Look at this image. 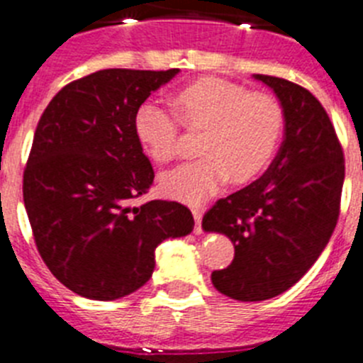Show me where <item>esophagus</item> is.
Segmentation results:
<instances>
[{"label":"esophagus","mask_w":363,"mask_h":363,"mask_svg":"<svg viewBox=\"0 0 363 363\" xmlns=\"http://www.w3.org/2000/svg\"><path fill=\"white\" fill-rule=\"evenodd\" d=\"M192 216H194V221H196V227H194V230H196V233H201V216H203V211H201V207H192Z\"/></svg>","instance_id":"esophagus-1"}]
</instances>
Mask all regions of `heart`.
<instances>
[{
    "label": "heart",
    "instance_id": "b5f03b06",
    "mask_svg": "<svg viewBox=\"0 0 363 363\" xmlns=\"http://www.w3.org/2000/svg\"><path fill=\"white\" fill-rule=\"evenodd\" d=\"M176 114L156 101L134 112V134L150 160L169 163L182 150V127L200 133L201 158L162 176L167 196L198 203L230 182L245 185L265 172L280 149L285 108L277 96L221 78H201L171 94Z\"/></svg>",
    "mask_w": 363,
    "mask_h": 363
}]
</instances>
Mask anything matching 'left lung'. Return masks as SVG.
I'll return each mask as SVG.
<instances>
[{
    "label": "left lung",
    "instance_id": "obj_1",
    "mask_svg": "<svg viewBox=\"0 0 363 363\" xmlns=\"http://www.w3.org/2000/svg\"><path fill=\"white\" fill-rule=\"evenodd\" d=\"M285 108V140L264 176L205 213V230L234 243L230 265L213 271L220 293L242 301L274 298L318 259L340 216L345 162L318 99L289 79L256 74Z\"/></svg>",
    "mask_w": 363,
    "mask_h": 363
}]
</instances>
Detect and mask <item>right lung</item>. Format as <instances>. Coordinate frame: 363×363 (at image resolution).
<instances>
[{"label": "right lung", "instance_id": "obj_1", "mask_svg": "<svg viewBox=\"0 0 363 363\" xmlns=\"http://www.w3.org/2000/svg\"><path fill=\"white\" fill-rule=\"evenodd\" d=\"M176 74L98 70L63 86L38 121L23 171L25 209L45 265L79 296L134 293L152 277L156 247L194 227L178 201L133 205L154 182L134 112Z\"/></svg>", "mask_w": 363, "mask_h": 363}]
</instances>
